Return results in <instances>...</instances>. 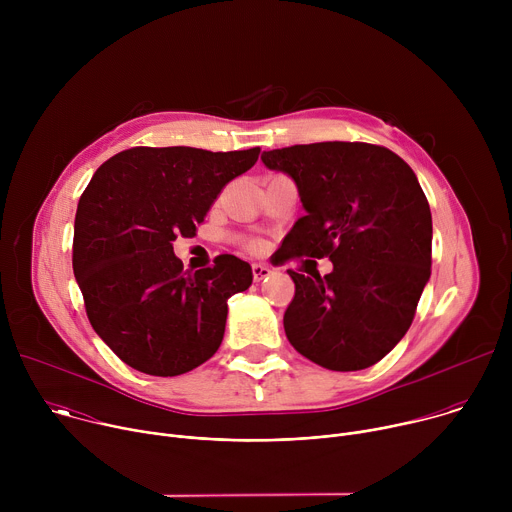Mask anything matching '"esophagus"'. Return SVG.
I'll return each instance as SVG.
<instances>
[{
	"mask_svg": "<svg viewBox=\"0 0 512 512\" xmlns=\"http://www.w3.org/2000/svg\"><path fill=\"white\" fill-rule=\"evenodd\" d=\"M253 279L255 281H263V279H267L273 271H271V267H267V265H261V263H253Z\"/></svg>",
	"mask_w": 512,
	"mask_h": 512,
	"instance_id": "1",
	"label": "esophagus"
}]
</instances>
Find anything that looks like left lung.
Returning <instances> with one entry per match:
<instances>
[{
	"label": "left lung",
	"instance_id": "8db88e82",
	"mask_svg": "<svg viewBox=\"0 0 512 512\" xmlns=\"http://www.w3.org/2000/svg\"><path fill=\"white\" fill-rule=\"evenodd\" d=\"M296 182L306 214L283 239V259L328 257L332 273L289 269L296 296L285 336L330 371L373 367L409 330L431 275V210L413 170L391 150L322 141L263 152Z\"/></svg>",
	"mask_w": 512,
	"mask_h": 512
}]
</instances>
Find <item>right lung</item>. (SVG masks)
I'll return each mask as SVG.
<instances>
[{"mask_svg":"<svg viewBox=\"0 0 512 512\" xmlns=\"http://www.w3.org/2000/svg\"><path fill=\"white\" fill-rule=\"evenodd\" d=\"M259 148H131L107 160L85 188L72 269L93 330L131 369L176 377L223 342L229 298L253 271L235 255L184 271L178 237H194L216 196L255 166Z\"/></svg>","mask_w":512,"mask_h":512,"instance_id":"add662e5","label":"right lung"}]
</instances>
